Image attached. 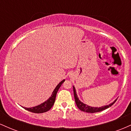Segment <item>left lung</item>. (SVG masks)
<instances>
[{
    "label": "left lung",
    "mask_w": 131,
    "mask_h": 131,
    "mask_svg": "<svg viewBox=\"0 0 131 131\" xmlns=\"http://www.w3.org/2000/svg\"><path fill=\"white\" fill-rule=\"evenodd\" d=\"M73 92H74L75 102H76V104L77 105L78 108L80 110L82 111V112H87V113H93L101 112V111L104 110L108 108H109L110 106H112V105H113L114 103H115V102L117 100V99H116L115 101L112 102V103H110V104L108 105H105V106H101V107H92V106H88V105H87L86 104H85V103H82V102H81V100H79V98H78L77 94H76V89H75V88L74 86H73Z\"/></svg>",
    "instance_id": "1"
}]
</instances>
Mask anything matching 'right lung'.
<instances>
[{"label":"right lung","mask_w":131,"mask_h":131,"mask_svg":"<svg viewBox=\"0 0 131 131\" xmlns=\"http://www.w3.org/2000/svg\"><path fill=\"white\" fill-rule=\"evenodd\" d=\"M65 81L63 79V81H61L58 85H57L56 88H55V89L53 90V92H52V95H51V97L48 99L47 100H46V102H44L43 103H41L40 105H37V106H34V107L31 108H26V107H22L24 108L26 110L29 111V112L34 113H45L47 111H49L51 108L52 107L55 101V98H56V95L57 92H58L59 88H60V86L64 82V81Z\"/></svg>","instance_id":"add662e5"}]
</instances>
